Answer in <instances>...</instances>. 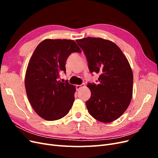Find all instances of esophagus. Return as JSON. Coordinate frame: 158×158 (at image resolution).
Listing matches in <instances>:
<instances>
[{
  "mask_svg": "<svg viewBox=\"0 0 158 158\" xmlns=\"http://www.w3.org/2000/svg\"><path fill=\"white\" fill-rule=\"evenodd\" d=\"M84 85H85V84H81V85H76V89H77V90H79V89H80L82 88V87H84Z\"/></svg>",
  "mask_w": 158,
  "mask_h": 158,
  "instance_id": "34e87169",
  "label": "esophagus"
}]
</instances>
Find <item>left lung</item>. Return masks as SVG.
Returning <instances> with one entry per match:
<instances>
[{
	"instance_id": "1",
	"label": "left lung",
	"mask_w": 158,
	"mask_h": 158,
	"mask_svg": "<svg viewBox=\"0 0 158 158\" xmlns=\"http://www.w3.org/2000/svg\"><path fill=\"white\" fill-rule=\"evenodd\" d=\"M86 57L91 73L99 74L98 84L88 83L91 97L85 102L96 120L111 123L120 117L131 103L133 74L128 62L113 42L102 38L76 40Z\"/></svg>"
}]
</instances>
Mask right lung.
<instances>
[{"mask_svg": "<svg viewBox=\"0 0 158 158\" xmlns=\"http://www.w3.org/2000/svg\"><path fill=\"white\" fill-rule=\"evenodd\" d=\"M81 52L73 40H45L37 45L26 70L25 86L35 111L47 121L67 114L74 102L75 86L59 80L66 73V61L72 52Z\"/></svg>", "mask_w": 158, "mask_h": 158, "instance_id": "right-lung-1", "label": "right lung"}]
</instances>
